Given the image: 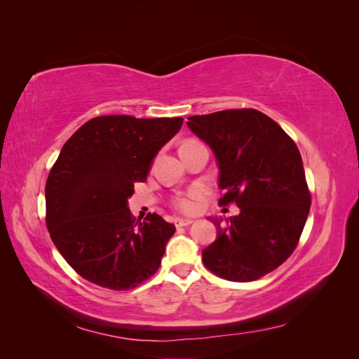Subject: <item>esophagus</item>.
<instances>
[{"label":"esophagus","instance_id":"1","mask_svg":"<svg viewBox=\"0 0 359 359\" xmlns=\"http://www.w3.org/2000/svg\"><path fill=\"white\" fill-rule=\"evenodd\" d=\"M191 223H193V220H189V219H175V226H177V227L190 226Z\"/></svg>","mask_w":359,"mask_h":359}]
</instances>
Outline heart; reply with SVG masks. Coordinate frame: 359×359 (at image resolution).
Instances as JSON below:
<instances>
[{
    "instance_id": "1",
    "label": "heart",
    "mask_w": 359,
    "mask_h": 359,
    "mask_svg": "<svg viewBox=\"0 0 359 359\" xmlns=\"http://www.w3.org/2000/svg\"><path fill=\"white\" fill-rule=\"evenodd\" d=\"M201 190H193L187 194H182V196H178L173 199V208H177L178 211L184 214H191L198 210V203L201 199Z\"/></svg>"
}]
</instances>
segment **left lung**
<instances>
[{
    "label": "left lung",
    "mask_w": 359,
    "mask_h": 359,
    "mask_svg": "<svg viewBox=\"0 0 359 359\" xmlns=\"http://www.w3.org/2000/svg\"><path fill=\"white\" fill-rule=\"evenodd\" d=\"M187 126L211 147L220 168V206L240 214L203 248V265L231 281H253L278 268L297 248L311 194L293 139L256 109L190 116Z\"/></svg>",
    "instance_id": "8db88e82"
}]
</instances>
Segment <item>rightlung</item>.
Masks as SVG:
<instances>
[{
	"instance_id": "obj_1",
	"label": "right lung",
	"mask_w": 359,
	"mask_h": 359,
	"mask_svg": "<svg viewBox=\"0 0 359 359\" xmlns=\"http://www.w3.org/2000/svg\"><path fill=\"white\" fill-rule=\"evenodd\" d=\"M182 118L95 116L64 144L46 181V226L66 262L85 280L128 290L153 277L175 226L127 206L158 149Z\"/></svg>"
}]
</instances>
